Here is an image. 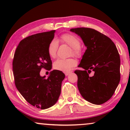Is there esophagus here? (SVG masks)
I'll list each match as a JSON object with an SVG mask.
<instances>
[{
	"label": "esophagus",
	"instance_id": "obj_1",
	"mask_svg": "<svg viewBox=\"0 0 130 130\" xmlns=\"http://www.w3.org/2000/svg\"><path fill=\"white\" fill-rule=\"evenodd\" d=\"M64 73H65V75L66 76H68L70 73H72V72H65Z\"/></svg>",
	"mask_w": 130,
	"mask_h": 130
}]
</instances>
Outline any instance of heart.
<instances>
[{"instance_id": "obj_1", "label": "heart", "mask_w": 130, "mask_h": 130, "mask_svg": "<svg viewBox=\"0 0 130 130\" xmlns=\"http://www.w3.org/2000/svg\"><path fill=\"white\" fill-rule=\"evenodd\" d=\"M60 40L62 42L69 45L72 48L71 54L76 57H80L82 55L80 48L81 42L80 39L72 34H64L60 36ZM58 47L57 41L53 39L50 42L48 45V54L51 58H55L57 56V52ZM76 64V61L73 58H58L55 61L53 64L54 68L56 70L61 71H69Z\"/></svg>"}]
</instances>
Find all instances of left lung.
Listing matches in <instances>:
<instances>
[{
	"label": "left lung",
	"mask_w": 130,
	"mask_h": 130,
	"mask_svg": "<svg viewBox=\"0 0 130 130\" xmlns=\"http://www.w3.org/2000/svg\"><path fill=\"white\" fill-rule=\"evenodd\" d=\"M70 31L79 35L87 47L78 66L83 70L74 71L80 93L92 104H104L112 96L120 81L118 50L109 37L95 29L77 28Z\"/></svg>",
	"instance_id": "8db88e82"
}]
</instances>
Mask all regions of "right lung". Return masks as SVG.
Returning a JSON list of instances; mask_svg holds the SVG:
<instances>
[{"label": "right lung", "mask_w": 130, "mask_h": 130, "mask_svg": "<svg viewBox=\"0 0 130 130\" xmlns=\"http://www.w3.org/2000/svg\"><path fill=\"white\" fill-rule=\"evenodd\" d=\"M55 30L30 35L21 40L13 60L14 82L17 89L32 105L41 109L54 105L61 93L65 75L54 70L47 79L40 76L42 68L50 70L52 61L48 54L50 42Z\"/></svg>", "instance_id": "1"}]
</instances>
